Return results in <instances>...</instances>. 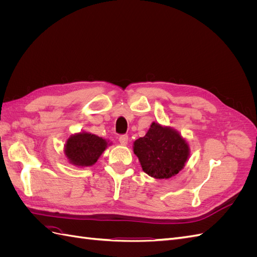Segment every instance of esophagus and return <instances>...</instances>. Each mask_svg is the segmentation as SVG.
I'll return each instance as SVG.
<instances>
[{"instance_id": "34e87169", "label": "esophagus", "mask_w": 257, "mask_h": 257, "mask_svg": "<svg viewBox=\"0 0 257 257\" xmlns=\"http://www.w3.org/2000/svg\"><path fill=\"white\" fill-rule=\"evenodd\" d=\"M119 142H120V144L121 145H123V146H125V145H127V143H128V136L127 135H120L119 136Z\"/></svg>"}]
</instances>
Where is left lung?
I'll list each match as a JSON object with an SVG mask.
<instances>
[{
  "mask_svg": "<svg viewBox=\"0 0 257 257\" xmlns=\"http://www.w3.org/2000/svg\"><path fill=\"white\" fill-rule=\"evenodd\" d=\"M134 153L146 174L168 179L184 167L190 149L178 132L153 122L147 134L135 141Z\"/></svg>",
  "mask_w": 257,
  "mask_h": 257,
  "instance_id": "left-lung-1",
  "label": "left lung"
}]
</instances>
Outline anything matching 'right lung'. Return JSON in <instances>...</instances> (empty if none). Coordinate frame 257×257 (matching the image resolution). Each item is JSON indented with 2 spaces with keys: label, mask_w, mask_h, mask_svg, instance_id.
I'll return each instance as SVG.
<instances>
[{
  "label": "right lung",
  "mask_w": 257,
  "mask_h": 257,
  "mask_svg": "<svg viewBox=\"0 0 257 257\" xmlns=\"http://www.w3.org/2000/svg\"><path fill=\"white\" fill-rule=\"evenodd\" d=\"M107 147L102 137L90 133H79L69 137L65 145V154L76 166H91L96 163Z\"/></svg>",
  "instance_id": "right-lung-1"
}]
</instances>
